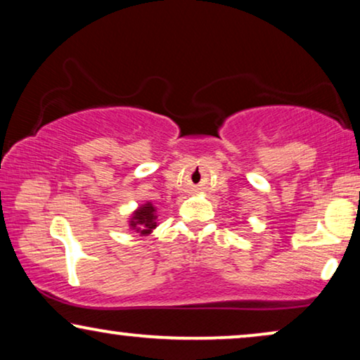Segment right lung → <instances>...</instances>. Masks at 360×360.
<instances>
[{
	"instance_id": "right-lung-1",
	"label": "right lung",
	"mask_w": 360,
	"mask_h": 360,
	"mask_svg": "<svg viewBox=\"0 0 360 360\" xmlns=\"http://www.w3.org/2000/svg\"><path fill=\"white\" fill-rule=\"evenodd\" d=\"M131 229H134L136 233H139L141 236H147L150 234L152 231L157 228V210L155 206L147 201L146 205H142L137 208L134 213L131 216L129 221Z\"/></svg>"
}]
</instances>
